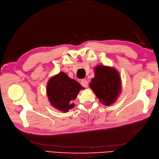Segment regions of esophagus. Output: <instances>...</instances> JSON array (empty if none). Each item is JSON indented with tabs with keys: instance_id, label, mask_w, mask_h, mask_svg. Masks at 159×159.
<instances>
[{
	"instance_id": "34e87169",
	"label": "esophagus",
	"mask_w": 159,
	"mask_h": 159,
	"mask_svg": "<svg viewBox=\"0 0 159 159\" xmlns=\"http://www.w3.org/2000/svg\"><path fill=\"white\" fill-rule=\"evenodd\" d=\"M81 84L84 88H88V81L86 80H81Z\"/></svg>"
}]
</instances>
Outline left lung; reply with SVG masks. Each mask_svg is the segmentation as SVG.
Masks as SVG:
<instances>
[{
	"label": "left lung",
	"instance_id": "1",
	"mask_svg": "<svg viewBox=\"0 0 159 159\" xmlns=\"http://www.w3.org/2000/svg\"><path fill=\"white\" fill-rule=\"evenodd\" d=\"M95 77L89 88L104 105H113L121 93V78L114 67L98 65L94 68Z\"/></svg>",
	"mask_w": 159,
	"mask_h": 159
}]
</instances>
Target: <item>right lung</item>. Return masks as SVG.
<instances>
[{
    "instance_id": "right-lung-1",
    "label": "right lung",
    "mask_w": 159,
    "mask_h": 159,
    "mask_svg": "<svg viewBox=\"0 0 159 159\" xmlns=\"http://www.w3.org/2000/svg\"><path fill=\"white\" fill-rule=\"evenodd\" d=\"M81 89H84L78 81L60 72L48 81L46 94L52 107L66 113L75 106L74 102Z\"/></svg>"
}]
</instances>
